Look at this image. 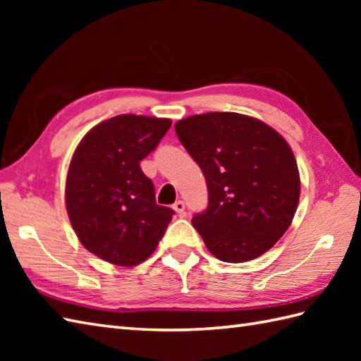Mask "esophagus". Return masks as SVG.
I'll list each match as a JSON object with an SVG mask.
<instances>
[{"instance_id":"obj_1","label":"esophagus","mask_w":361,"mask_h":361,"mask_svg":"<svg viewBox=\"0 0 361 361\" xmlns=\"http://www.w3.org/2000/svg\"><path fill=\"white\" fill-rule=\"evenodd\" d=\"M172 208H173V211L178 214V216H185V202L183 200H178V202H175L173 204H172Z\"/></svg>"}]
</instances>
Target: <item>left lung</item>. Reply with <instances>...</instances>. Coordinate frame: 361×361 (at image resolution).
<instances>
[{
	"label": "left lung",
	"instance_id": "1",
	"mask_svg": "<svg viewBox=\"0 0 361 361\" xmlns=\"http://www.w3.org/2000/svg\"><path fill=\"white\" fill-rule=\"evenodd\" d=\"M175 132L208 185V208L192 217L206 248L229 264L262 256L288 229L301 192L287 141L239 113L195 114Z\"/></svg>",
	"mask_w": 361,
	"mask_h": 361
}]
</instances>
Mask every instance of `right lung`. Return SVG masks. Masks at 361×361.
Returning <instances> with one entry per match:
<instances>
[{"label":"right lung","instance_id":"add662e5","mask_svg":"<svg viewBox=\"0 0 361 361\" xmlns=\"http://www.w3.org/2000/svg\"><path fill=\"white\" fill-rule=\"evenodd\" d=\"M171 126V119L119 114L91 128L74 152L68 216L83 247L106 262H144L171 224L173 209L157 204L153 183L140 166Z\"/></svg>","mask_w":361,"mask_h":361}]
</instances>
